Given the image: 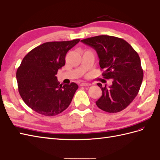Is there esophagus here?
<instances>
[{"label": "esophagus", "mask_w": 160, "mask_h": 160, "mask_svg": "<svg viewBox=\"0 0 160 160\" xmlns=\"http://www.w3.org/2000/svg\"><path fill=\"white\" fill-rule=\"evenodd\" d=\"M91 84L89 83H87V82H82L80 84V86L81 87H88V86H90Z\"/></svg>", "instance_id": "obj_1"}]
</instances>
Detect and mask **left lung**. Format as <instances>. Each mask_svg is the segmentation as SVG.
<instances>
[{"label":"left lung","instance_id":"left-lung-1","mask_svg":"<svg viewBox=\"0 0 160 160\" xmlns=\"http://www.w3.org/2000/svg\"><path fill=\"white\" fill-rule=\"evenodd\" d=\"M81 42L96 51L102 74L111 79L112 84L102 87L96 105L108 113H117L127 108L137 96L143 80V70L138 53L129 44L118 37L102 35L83 39Z\"/></svg>","mask_w":160,"mask_h":160}]
</instances>
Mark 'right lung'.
Instances as JSON below:
<instances>
[{
    "label": "right lung",
    "instance_id": "obj_1",
    "mask_svg": "<svg viewBox=\"0 0 160 160\" xmlns=\"http://www.w3.org/2000/svg\"><path fill=\"white\" fill-rule=\"evenodd\" d=\"M48 42L27 54L17 69L16 79L22 100L32 110L45 116H54L69 106L78 84L62 85L56 75L65 64L68 51L79 42Z\"/></svg>",
    "mask_w": 160,
    "mask_h": 160
}]
</instances>
